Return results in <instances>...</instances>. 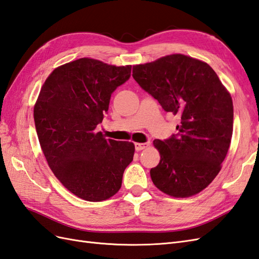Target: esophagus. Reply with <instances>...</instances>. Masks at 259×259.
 Returning <instances> with one entry per match:
<instances>
[{"label": "esophagus", "mask_w": 259, "mask_h": 259, "mask_svg": "<svg viewBox=\"0 0 259 259\" xmlns=\"http://www.w3.org/2000/svg\"><path fill=\"white\" fill-rule=\"evenodd\" d=\"M150 145V143H135V147H136V151H142L144 150L145 147H147Z\"/></svg>", "instance_id": "esophagus-1"}]
</instances>
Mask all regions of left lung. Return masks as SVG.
Returning <instances> with one entry per match:
<instances>
[{"label":"left lung","mask_w":259,"mask_h":259,"mask_svg":"<svg viewBox=\"0 0 259 259\" xmlns=\"http://www.w3.org/2000/svg\"><path fill=\"white\" fill-rule=\"evenodd\" d=\"M134 79L166 112L180 117L178 134L154 146L160 160L153 183L174 197H189L216 178L233 131L231 95L208 64L172 54L134 66Z\"/></svg>","instance_id":"1"}]
</instances>
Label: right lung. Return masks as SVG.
Instances as JSON below:
<instances>
[{"label":"right lung","mask_w":259,"mask_h":259,"mask_svg":"<svg viewBox=\"0 0 259 259\" xmlns=\"http://www.w3.org/2000/svg\"><path fill=\"white\" fill-rule=\"evenodd\" d=\"M130 76V65L117 67L80 58L53 70L34 105L36 135L51 170L85 201L115 195L134 159V143L107 140L97 132L112 93Z\"/></svg>","instance_id":"add662e5"}]
</instances>
